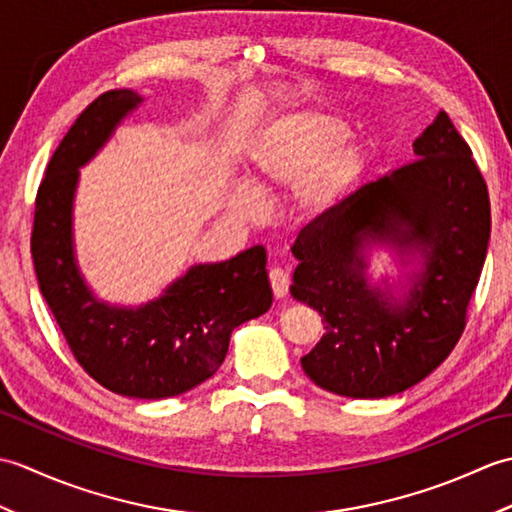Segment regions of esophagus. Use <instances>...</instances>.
<instances>
[{"mask_svg": "<svg viewBox=\"0 0 512 512\" xmlns=\"http://www.w3.org/2000/svg\"><path fill=\"white\" fill-rule=\"evenodd\" d=\"M268 279H270V286H273V295H275L277 299H284V297L288 295V284H290L286 270L273 268V270H270V273H268Z\"/></svg>", "mask_w": 512, "mask_h": 512, "instance_id": "1", "label": "esophagus"}]
</instances>
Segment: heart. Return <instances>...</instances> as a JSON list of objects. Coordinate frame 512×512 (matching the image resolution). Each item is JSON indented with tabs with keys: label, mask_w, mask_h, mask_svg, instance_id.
<instances>
[{
	"label": "heart",
	"mask_w": 512,
	"mask_h": 512,
	"mask_svg": "<svg viewBox=\"0 0 512 512\" xmlns=\"http://www.w3.org/2000/svg\"><path fill=\"white\" fill-rule=\"evenodd\" d=\"M347 132L341 116L319 110L279 112L255 129L244 149L248 184L228 193V211L257 213V193L292 187V211L303 222L332 215L350 195L367 165V145Z\"/></svg>",
	"instance_id": "1"
}]
</instances>
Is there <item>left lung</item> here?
<instances>
[{
	"label": "left lung",
	"instance_id": "1",
	"mask_svg": "<svg viewBox=\"0 0 512 512\" xmlns=\"http://www.w3.org/2000/svg\"><path fill=\"white\" fill-rule=\"evenodd\" d=\"M411 147L413 162L365 184L290 248V295L325 323L301 367L336 396L387 398L427 378L462 336L482 273L491 204L469 145L440 112ZM378 247L395 255L394 276L368 270Z\"/></svg>",
	"mask_w": 512,
	"mask_h": 512
}]
</instances>
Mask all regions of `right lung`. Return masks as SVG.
I'll return each instance as SVG.
<instances>
[{
    "instance_id": "right-lung-1",
    "label": "right lung",
    "mask_w": 512,
    "mask_h": 512,
    "mask_svg": "<svg viewBox=\"0 0 512 512\" xmlns=\"http://www.w3.org/2000/svg\"><path fill=\"white\" fill-rule=\"evenodd\" d=\"M143 103L134 90H112L76 118L39 187L30 244L41 295L85 372L114 394L160 400L209 380L233 330L270 308L273 288L266 248L253 246L226 262L191 266L138 306L94 295L74 244L79 171Z\"/></svg>"
}]
</instances>
